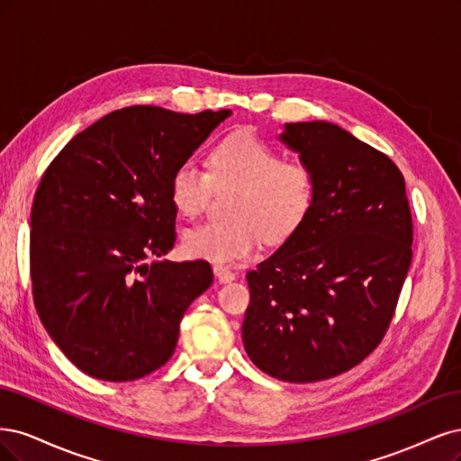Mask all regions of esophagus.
<instances>
[{
	"label": "esophagus",
	"mask_w": 461,
	"mask_h": 461,
	"mask_svg": "<svg viewBox=\"0 0 461 461\" xmlns=\"http://www.w3.org/2000/svg\"><path fill=\"white\" fill-rule=\"evenodd\" d=\"M214 276L218 277V281L220 284H230V281H233L235 279V274L230 270V268H226V266H220V264H214Z\"/></svg>",
	"instance_id": "esophagus-1"
}]
</instances>
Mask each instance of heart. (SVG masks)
Returning a JSON list of instances; mask_svg holds the SVG:
<instances>
[{
	"label": "heart",
	"instance_id": "1",
	"mask_svg": "<svg viewBox=\"0 0 461 461\" xmlns=\"http://www.w3.org/2000/svg\"><path fill=\"white\" fill-rule=\"evenodd\" d=\"M212 184L233 187L228 220L204 221L184 235L187 255L220 264L241 262L257 252L262 237L277 243L299 228L316 199V180L301 162L284 160L252 133L221 140L209 157V172L185 160L170 177V199L182 216H197Z\"/></svg>",
	"mask_w": 461,
	"mask_h": 461
}]
</instances>
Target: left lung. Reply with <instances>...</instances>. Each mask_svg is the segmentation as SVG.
Instances as JSON below:
<instances>
[{
    "instance_id": "obj_1",
    "label": "left lung",
    "mask_w": 461,
    "mask_h": 461,
    "mask_svg": "<svg viewBox=\"0 0 461 461\" xmlns=\"http://www.w3.org/2000/svg\"><path fill=\"white\" fill-rule=\"evenodd\" d=\"M279 140L314 174L303 224L247 274L243 345L279 381L345 374L387 333L411 262L404 176L374 147L331 122H291Z\"/></svg>"
}]
</instances>
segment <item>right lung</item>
Returning a JSON list of instances; mask_svg holds the SVG:
<instances>
[{"instance_id": "1", "label": "right lung", "mask_w": 461, "mask_h": 461, "mask_svg": "<svg viewBox=\"0 0 461 461\" xmlns=\"http://www.w3.org/2000/svg\"><path fill=\"white\" fill-rule=\"evenodd\" d=\"M231 111H114L43 172L31 214L32 294L43 328L84 374L133 381L174 354L206 260H155L176 243L170 177Z\"/></svg>"}]
</instances>
